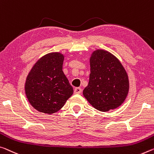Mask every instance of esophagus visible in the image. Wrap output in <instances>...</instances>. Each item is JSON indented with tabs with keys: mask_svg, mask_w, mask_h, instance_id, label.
I'll use <instances>...</instances> for the list:
<instances>
[{
	"mask_svg": "<svg viewBox=\"0 0 154 154\" xmlns=\"http://www.w3.org/2000/svg\"><path fill=\"white\" fill-rule=\"evenodd\" d=\"M82 90L81 88H75L74 90V92L75 94H80L82 92Z\"/></svg>",
	"mask_w": 154,
	"mask_h": 154,
	"instance_id": "esophagus-1",
	"label": "esophagus"
}]
</instances>
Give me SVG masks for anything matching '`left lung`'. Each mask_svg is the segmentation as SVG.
<instances>
[{
    "instance_id": "8db88e82",
    "label": "left lung",
    "mask_w": 154,
    "mask_h": 154,
    "mask_svg": "<svg viewBox=\"0 0 154 154\" xmlns=\"http://www.w3.org/2000/svg\"><path fill=\"white\" fill-rule=\"evenodd\" d=\"M89 82L83 94L94 108L107 112L121 106L129 91L128 74L115 56L108 51H94L90 59Z\"/></svg>"
}]
</instances>
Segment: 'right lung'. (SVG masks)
<instances>
[{"label": "right lung", "mask_w": 154, "mask_h": 154, "mask_svg": "<svg viewBox=\"0 0 154 154\" xmlns=\"http://www.w3.org/2000/svg\"><path fill=\"white\" fill-rule=\"evenodd\" d=\"M64 59L60 53L46 54L35 63L26 77V97L39 112L51 114L59 111L73 93L62 70Z\"/></svg>", "instance_id": "obj_1"}]
</instances>
